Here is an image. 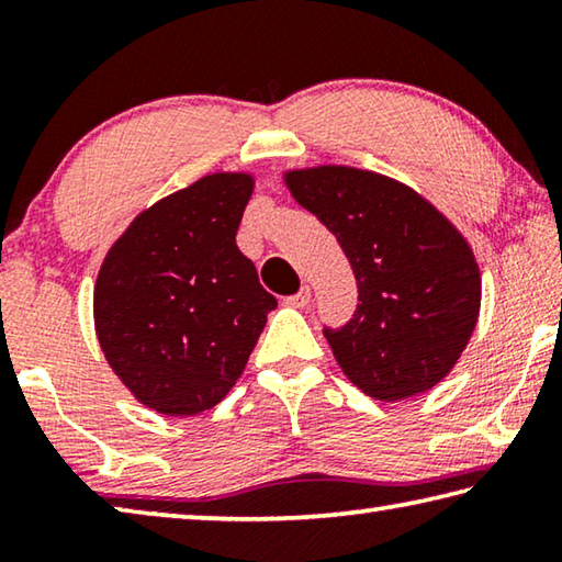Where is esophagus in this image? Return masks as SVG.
Segmentation results:
<instances>
[{"instance_id": "esophagus-1", "label": "esophagus", "mask_w": 562, "mask_h": 562, "mask_svg": "<svg viewBox=\"0 0 562 562\" xmlns=\"http://www.w3.org/2000/svg\"><path fill=\"white\" fill-rule=\"evenodd\" d=\"M310 297H312V290L307 288V284H304V288H302L297 294H290V297L284 300V304H290V307L302 310V307H307V304H310Z\"/></svg>"}]
</instances>
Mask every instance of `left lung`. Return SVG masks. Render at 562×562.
Returning a JSON list of instances; mask_svg holds the SVG:
<instances>
[{"label": "left lung", "instance_id": "left-lung-1", "mask_svg": "<svg viewBox=\"0 0 562 562\" xmlns=\"http://www.w3.org/2000/svg\"><path fill=\"white\" fill-rule=\"evenodd\" d=\"M288 186L355 270V315L322 327L341 372L382 402L439 384L479 319L481 274L469 243L431 203L386 176L319 166L292 170Z\"/></svg>", "mask_w": 562, "mask_h": 562}]
</instances>
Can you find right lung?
Listing matches in <instances>:
<instances>
[{"label":"right lung","instance_id":"add662e5","mask_svg":"<svg viewBox=\"0 0 562 562\" xmlns=\"http://www.w3.org/2000/svg\"><path fill=\"white\" fill-rule=\"evenodd\" d=\"M252 193L245 173H213L128 225L93 290L99 345L140 404L193 416L223 402L278 300L235 235Z\"/></svg>","mask_w":562,"mask_h":562}]
</instances>
